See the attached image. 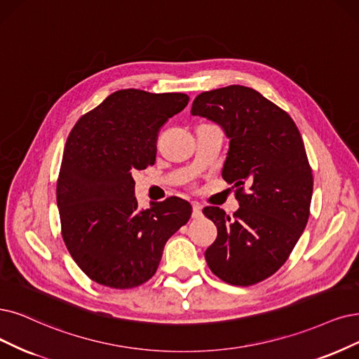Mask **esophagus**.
Here are the masks:
<instances>
[{"label":"esophagus","mask_w":359,"mask_h":359,"mask_svg":"<svg viewBox=\"0 0 359 359\" xmlns=\"http://www.w3.org/2000/svg\"><path fill=\"white\" fill-rule=\"evenodd\" d=\"M203 216V207L200 203H192V217L200 219Z\"/></svg>","instance_id":"34e87169"}]
</instances>
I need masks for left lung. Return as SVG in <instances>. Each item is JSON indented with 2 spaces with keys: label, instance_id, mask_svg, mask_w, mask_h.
I'll return each mask as SVG.
<instances>
[{
  "label": "left lung",
  "instance_id": "obj_1",
  "mask_svg": "<svg viewBox=\"0 0 359 359\" xmlns=\"http://www.w3.org/2000/svg\"><path fill=\"white\" fill-rule=\"evenodd\" d=\"M191 114L229 139L222 177L240 203L233 217L219 207L203 210L217 228L207 264L224 283L253 285L283 266L309 219L313 180L300 131L285 111L244 86L201 93Z\"/></svg>",
  "mask_w": 359,
  "mask_h": 359
}]
</instances>
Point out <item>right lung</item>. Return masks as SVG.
Wrapping results in <instances>:
<instances>
[{
  "label": "right lung",
  "mask_w": 359,
  "mask_h": 359,
  "mask_svg": "<svg viewBox=\"0 0 359 359\" xmlns=\"http://www.w3.org/2000/svg\"><path fill=\"white\" fill-rule=\"evenodd\" d=\"M188 102L183 93L118 90L66 140L56 191L62 236L95 283L119 290L146 283L168 238L188 223L192 207L177 196L140 210L133 179L155 163L159 130Z\"/></svg>",
  "instance_id": "add662e5"
}]
</instances>
